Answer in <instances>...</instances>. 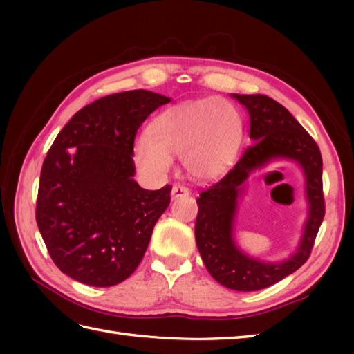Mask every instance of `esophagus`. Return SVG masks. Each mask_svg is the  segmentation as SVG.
Masks as SVG:
<instances>
[{
  "label": "esophagus",
  "instance_id": "esophagus-1",
  "mask_svg": "<svg viewBox=\"0 0 354 354\" xmlns=\"http://www.w3.org/2000/svg\"><path fill=\"white\" fill-rule=\"evenodd\" d=\"M189 194H190V190L187 189V187H184V185H179V184H175V185H173V189H171V198H173V199L189 196Z\"/></svg>",
  "mask_w": 354,
  "mask_h": 354
}]
</instances>
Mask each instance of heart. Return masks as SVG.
Instances as JSON below:
<instances>
[{
  "instance_id": "b5f03b06",
  "label": "heart",
  "mask_w": 354,
  "mask_h": 354,
  "mask_svg": "<svg viewBox=\"0 0 354 354\" xmlns=\"http://www.w3.org/2000/svg\"><path fill=\"white\" fill-rule=\"evenodd\" d=\"M242 120L231 103L208 97L164 109L135 145V161L155 176L171 169L181 153L185 171L199 181H212L230 169L242 141Z\"/></svg>"
}]
</instances>
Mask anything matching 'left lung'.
<instances>
[{
	"mask_svg": "<svg viewBox=\"0 0 354 354\" xmlns=\"http://www.w3.org/2000/svg\"><path fill=\"white\" fill-rule=\"evenodd\" d=\"M250 114V138L254 145L219 183L198 198L194 236L201 257L217 283L232 290L252 292L269 288L295 272L309 259L324 219L322 158L319 147L283 104L263 94H231ZM275 159L300 164L306 178L310 214L297 251L283 262H260L240 252L232 237L236 201L243 184L254 170Z\"/></svg>",
	"mask_w": 354,
	"mask_h": 354,
	"instance_id": "left-lung-1",
	"label": "left lung"
}]
</instances>
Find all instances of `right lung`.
I'll list each match as a JSON object with an SVG mask.
<instances>
[{"instance_id": "add662e5", "label": "right lung", "mask_w": 354, "mask_h": 354, "mask_svg": "<svg viewBox=\"0 0 354 354\" xmlns=\"http://www.w3.org/2000/svg\"><path fill=\"white\" fill-rule=\"evenodd\" d=\"M170 99L146 89L86 104L45 156L36 222L55 265L95 288L124 281L142 260L171 185L145 190L133 179L138 127Z\"/></svg>"}]
</instances>
